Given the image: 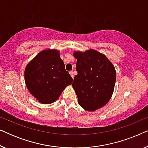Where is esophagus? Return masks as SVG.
I'll list each match as a JSON object with an SVG mask.
<instances>
[{
  "mask_svg": "<svg viewBox=\"0 0 148 148\" xmlns=\"http://www.w3.org/2000/svg\"><path fill=\"white\" fill-rule=\"evenodd\" d=\"M69 73H70V75H71V76L72 77V78L73 79L74 78V75H73V71H71L69 72Z\"/></svg>",
  "mask_w": 148,
  "mask_h": 148,
  "instance_id": "1",
  "label": "esophagus"
}]
</instances>
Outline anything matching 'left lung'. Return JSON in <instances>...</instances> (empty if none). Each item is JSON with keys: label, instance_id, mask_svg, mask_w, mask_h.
Wrapping results in <instances>:
<instances>
[{"label": "left lung", "instance_id": "1", "mask_svg": "<svg viewBox=\"0 0 148 148\" xmlns=\"http://www.w3.org/2000/svg\"><path fill=\"white\" fill-rule=\"evenodd\" d=\"M76 71L72 84L79 104L88 111H95L105 106L114 92L116 70L104 54L96 50L75 51Z\"/></svg>", "mask_w": 148, "mask_h": 148}]
</instances>
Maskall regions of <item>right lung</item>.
Masks as SVG:
<instances>
[{"mask_svg":"<svg viewBox=\"0 0 148 148\" xmlns=\"http://www.w3.org/2000/svg\"><path fill=\"white\" fill-rule=\"evenodd\" d=\"M24 77L30 94L42 104L57 100L62 91L73 82L59 51L56 49L39 52L27 64Z\"/></svg>","mask_w":148,"mask_h":148,"instance_id":"add662e5","label":"right lung"}]
</instances>
